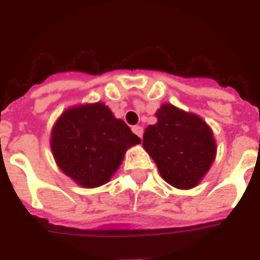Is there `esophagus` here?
I'll return each mask as SVG.
<instances>
[{
	"instance_id": "esophagus-1",
	"label": "esophagus",
	"mask_w": 260,
	"mask_h": 260,
	"mask_svg": "<svg viewBox=\"0 0 260 260\" xmlns=\"http://www.w3.org/2000/svg\"><path fill=\"white\" fill-rule=\"evenodd\" d=\"M132 131H134V134L137 135V136L140 137V139L143 137V132H144V131H143V126L135 125V126H132Z\"/></svg>"
}]
</instances>
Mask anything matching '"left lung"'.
I'll return each mask as SVG.
<instances>
[{"label": "left lung", "instance_id": "1", "mask_svg": "<svg viewBox=\"0 0 260 260\" xmlns=\"http://www.w3.org/2000/svg\"><path fill=\"white\" fill-rule=\"evenodd\" d=\"M155 116L157 123L145 128L143 147L168 184L193 188L216 157L212 129L200 116L172 104H161Z\"/></svg>", "mask_w": 260, "mask_h": 260}]
</instances>
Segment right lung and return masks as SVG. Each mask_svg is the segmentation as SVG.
<instances>
[{
  "mask_svg": "<svg viewBox=\"0 0 260 260\" xmlns=\"http://www.w3.org/2000/svg\"><path fill=\"white\" fill-rule=\"evenodd\" d=\"M139 143L129 126L100 101L64 111L50 134L56 164L84 188L108 183L123 163L126 149Z\"/></svg>",
  "mask_w": 260,
  "mask_h": 260,
  "instance_id": "add662e5",
  "label": "right lung"
}]
</instances>
